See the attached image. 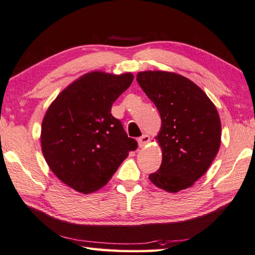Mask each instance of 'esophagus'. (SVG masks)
Masks as SVG:
<instances>
[{
  "mask_svg": "<svg viewBox=\"0 0 255 255\" xmlns=\"http://www.w3.org/2000/svg\"><path fill=\"white\" fill-rule=\"evenodd\" d=\"M148 141H149V136H148L147 134H144V135H142L141 137H138V138H137L138 146H139V147H143V146H145V145H146V144L148 143Z\"/></svg>",
  "mask_w": 255,
  "mask_h": 255,
  "instance_id": "34e87169",
  "label": "esophagus"
}]
</instances>
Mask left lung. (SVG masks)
<instances>
[{"label":"left lung","instance_id":"8db88e82","mask_svg":"<svg viewBox=\"0 0 255 255\" xmlns=\"http://www.w3.org/2000/svg\"><path fill=\"white\" fill-rule=\"evenodd\" d=\"M136 80L162 120L156 136L162 164L148 178L168 193L189 188L219 150L221 122L217 109L198 86L175 72L142 71Z\"/></svg>","mask_w":255,"mask_h":255}]
</instances>
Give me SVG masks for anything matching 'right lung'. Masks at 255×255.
<instances>
[{"mask_svg":"<svg viewBox=\"0 0 255 255\" xmlns=\"http://www.w3.org/2000/svg\"><path fill=\"white\" fill-rule=\"evenodd\" d=\"M131 72L92 71L62 90L41 123L43 155L62 183L82 194L111 179L137 142L111 114L113 102L131 86Z\"/></svg>","mask_w":255,"mask_h":255,"instance_id":"1","label":"right lung"}]
</instances>
